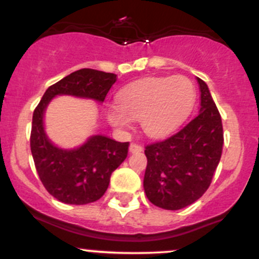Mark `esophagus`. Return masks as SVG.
<instances>
[{
  "label": "esophagus",
  "mask_w": 259,
  "mask_h": 259,
  "mask_svg": "<svg viewBox=\"0 0 259 259\" xmlns=\"http://www.w3.org/2000/svg\"><path fill=\"white\" fill-rule=\"evenodd\" d=\"M129 150H130V152H133V154H135V152L143 151V146L139 145V144L132 143V144H130V146H129Z\"/></svg>",
  "instance_id": "34e87169"
}]
</instances>
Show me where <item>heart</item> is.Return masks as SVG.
I'll return each mask as SVG.
<instances>
[{
  "mask_svg": "<svg viewBox=\"0 0 259 259\" xmlns=\"http://www.w3.org/2000/svg\"><path fill=\"white\" fill-rule=\"evenodd\" d=\"M195 102V85L187 77L149 78L125 87L118 94L119 108L108 109V119L118 127L129 126V119L140 120L146 135L160 138L178 129Z\"/></svg>",
  "mask_w": 259,
  "mask_h": 259,
  "instance_id": "obj_1",
  "label": "heart"
}]
</instances>
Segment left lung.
Masks as SVG:
<instances>
[{"mask_svg": "<svg viewBox=\"0 0 259 259\" xmlns=\"http://www.w3.org/2000/svg\"><path fill=\"white\" fill-rule=\"evenodd\" d=\"M200 113L176 134L145 146L148 166L144 190L160 208L180 209L197 201L209 187L222 155L223 127L207 84L197 78Z\"/></svg>", "mask_w": 259, "mask_h": 259, "instance_id": "left-lung-1", "label": "left lung"}]
</instances>
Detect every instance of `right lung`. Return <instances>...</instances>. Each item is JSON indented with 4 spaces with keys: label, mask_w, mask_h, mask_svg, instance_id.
I'll return each mask as SVG.
<instances>
[{
    "label": "right lung",
    "mask_w": 259,
    "mask_h": 259,
    "mask_svg": "<svg viewBox=\"0 0 259 259\" xmlns=\"http://www.w3.org/2000/svg\"><path fill=\"white\" fill-rule=\"evenodd\" d=\"M115 81L113 73L83 68L51 85L34 109L29 139L34 166L46 190L61 202L85 205L99 200L107 191L113 171L126 159L129 143L94 135L80 148H57L43 127L46 108L52 98L63 94L104 102Z\"/></svg>",
    "instance_id": "obj_1"
}]
</instances>
